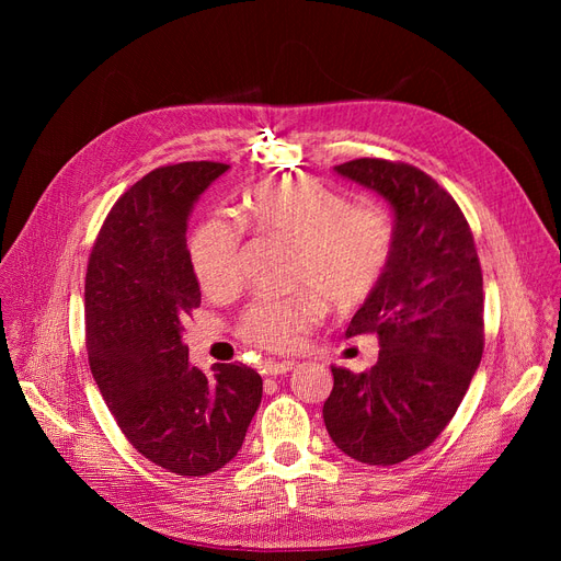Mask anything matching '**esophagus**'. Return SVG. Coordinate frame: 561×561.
<instances>
[{"mask_svg": "<svg viewBox=\"0 0 561 561\" xmlns=\"http://www.w3.org/2000/svg\"><path fill=\"white\" fill-rule=\"evenodd\" d=\"M295 365H297L295 360H268V363H264L262 371L266 377H280V375H287V371H290Z\"/></svg>", "mask_w": 561, "mask_h": 561, "instance_id": "obj_1", "label": "esophagus"}]
</instances>
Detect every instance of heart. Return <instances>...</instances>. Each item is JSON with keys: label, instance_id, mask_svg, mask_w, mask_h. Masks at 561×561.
Listing matches in <instances>:
<instances>
[{"label": "heart", "instance_id": "obj_1", "mask_svg": "<svg viewBox=\"0 0 561 561\" xmlns=\"http://www.w3.org/2000/svg\"><path fill=\"white\" fill-rule=\"evenodd\" d=\"M245 222L295 245L290 285L307 287L334 309L363 304L383 280L396 248V225L379 206L351 201L316 180H271L245 198ZM241 227L210 217L190 241V257L201 290L222 297L241 276ZM311 293L285 299H254L236 320L245 344L290 351L320 313Z\"/></svg>", "mask_w": 561, "mask_h": 561}]
</instances>
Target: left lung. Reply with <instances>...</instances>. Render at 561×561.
Here are the masks:
<instances>
[{"mask_svg":"<svg viewBox=\"0 0 561 561\" xmlns=\"http://www.w3.org/2000/svg\"><path fill=\"white\" fill-rule=\"evenodd\" d=\"M334 171L393 206L396 248L346 330L377 334L379 360L365 371L332 367L322 419L355 461L396 466L447 428L482 360V266L458 203L416 165L355 159Z\"/></svg>","mask_w":561,"mask_h":561,"instance_id":"obj_1","label":"left lung"}]
</instances>
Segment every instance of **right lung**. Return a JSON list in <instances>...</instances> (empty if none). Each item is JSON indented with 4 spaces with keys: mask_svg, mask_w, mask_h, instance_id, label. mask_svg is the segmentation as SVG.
Here are the masks:
<instances>
[{
    "mask_svg": "<svg viewBox=\"0 0 561 561\" xmlns=\"http://www.w3.org/2000/svg\"><path fill=\"white\" fill-rule=\"evenodd\" d=\"M227 168L186 161L135 182L100 227L83 287L89 365L112 416L151 463L186 478L227 466L262 402L257 371L203 375L180 334L201 307L186 219Z\"/></svg>",
    "mask_w": 561,
    "mask_h": 561,
    "instance_id": "1",
    "label": "right lung"
}]
</instances>
